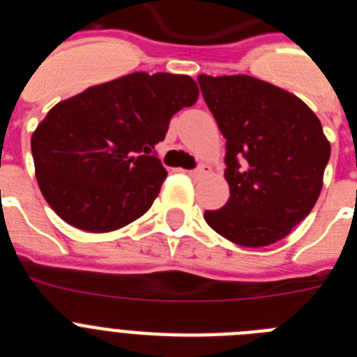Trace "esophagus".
Here are the masks:
<instances>
[{
	"instance_id": "34e87169",
	"label": "esophagus",
	"mask_w": 357,
	"mask_h": 357,
	"mask_svg": "<svg viewBox=\"0 0 357 357\" xmlns=\"http://www.w3.org/2000/svg\"><path fill=\"white\" fill-rule=\"evenodd\" d=\"M189 176H202L206 175V173H209V169H207V166H198L197 169H191V172H188Z\"/></svg>"
}]
</instances>
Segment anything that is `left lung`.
<instances>
[{"label":"left lung","instance_id":"1","mask_svg":"<svg viewBox=\"0 0 357 357\" xmlns=\"http://www.w3.org/2000/svg\"><path fill=\"white\" fill-rule=\"evenodd\" d=\"M202 94L227 139L230 197L206 211L207 225L248 248L286 238L320 197L331 144L301 98L248 75L198 77Z\"/></svg>","mask_w":357,"mask_h":357}]
</instances>
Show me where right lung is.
I'll list each match as a JSON object with an SVG mask.
<instances>
[{"instance_id": "1", "label": "right lung", "mask_w": 357, "mask_h": 357, "mask_svg": "<svg viewBox=\"0 0 357 357\" xmlns=\"http://www.w3.org/2000/svg\"><path fill=\"white\" fill-rule=\"evenodd\" d=\"M188 75L130 73L56 103L31 134L40 193L69 225L110 232L143 216L168 172L153 150L195 105Z\"/></svg>"}]
</instances>
